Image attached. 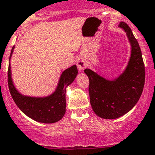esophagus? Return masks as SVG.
Returning a JSON list of instances; mask_svg holds the SVG:
<instances>
[{
  "label": "esophagus",
  "mask_w": 155,
  "mask_h": 155,
  "mask_svg": "<svg viewBox=\"0 0 155 155\" xmlns=\"http://www.w3.org/2000/svg\"><path fill=\"white\" fill-rule=\"evenodd\" d=\"M76 66H77L78 70H79V71H82V70H83L84 69L86 68L87 64L83 58H78L77 61H76Z\"/></svg>",
  "instance_id": "1"
}]
</instances>
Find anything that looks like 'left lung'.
Returning <instances> with one entry per match:
<instances>
[{"label":"left lung","mask_w":155,"mask_h":155,"mask_svg":"<svg viewBox=\"0 0 155 155\" xmlns=\"http://www.w3.org/2000/svg\"><path fill=\"white\" fill-rule=\"evenodd\" d=\"M119 27L126 31L131 44V56L125 71L114 81L101 77L89 69L84 70L89 79L90 103L101 118L114 119L129 112L137 104L145 85V65L138 41L125 22Z\"/></svg>","instance_id":"1"}]
</instances>
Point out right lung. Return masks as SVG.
Listing matches in <instances>:
<instances>
[{"instance_id": "obj_1", "label": "right lung", "mask_w": 155, "mask_h": 155, "mask_svg": "<svg viewBox=\"0 0 155 155\" xmlns=\"http://www.w3.org/2000/svg\"><path fill=\"white\" fill-rule=\"evenodd\" d=\"M14 46L11 50V54ZM11 57V55H10ZM78 73L76 65L63 72L55 91L44 98L23 96L14 87L11 78L10 65L8 68V86L10 94L17 107L27 116L38 122L54 123L61 119L66 111V87L73 82Z\"/></svg>"}]
</instances>
